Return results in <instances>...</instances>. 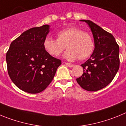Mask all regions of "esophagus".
Wrapping results in <instances>:
<instances>
[{"mask_svg": "<svg viewBox=\"0 0 126 126\" xmlns=\"http://www.w3.org/2000/svg\"><path fill=\"white\" fill-rule=\"evenodd\" d=\"M65 64L66 65H67L68 67H74V64H71V63H69V62H65Z\"/></svg>", "mask_w": 126, "mask_h": 126, "instance_id": "34e87169", "label": "esophagus"}]
</instances>
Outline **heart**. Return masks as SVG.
<instances>
[{
    "mask_svg": "<svg viewBox=\"0 0 126 126\" xmlns=\"http://www.w3.org/2000/svg\"><path fill=\"white\" fill-rule=\"evenodd\" d=\"M56 38L55 40L47 36L43 42L45 50L52 57L59 56L65 47L67 48L64 54L65 59L74 61L78 58L83 60L92 55L94 50V43L92 35L77 27L72 26L61 30L57 33Z\"/></svg>",
    "mask_w": 126,
    "mask_h": 126,
    "instance_id": "heart-1",
    "label": "heart"
}]
</instances>
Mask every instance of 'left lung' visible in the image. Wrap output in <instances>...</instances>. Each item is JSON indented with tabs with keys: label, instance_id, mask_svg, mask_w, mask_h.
<instances>
[{
	"label": "left lung",
	"instance_id": "1",
	"mask_svg": "<svg viewBox=\"0 0 126 126\" xmlns=\"http://www.w3.org/2000/svg\"><path fill=\"white\" fill-rule=\"evenodd\" d=\"M88 24L94 38V49L90 58L81 66L83 74L76 79L82 88L96 92L112 82L119 68V47L115 38L90 20H81Z\"/></svg>",
	"mask_w": 126,
	"mask_h": 126
}]
</instances>
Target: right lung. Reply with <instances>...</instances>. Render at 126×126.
I'll use <instances>...</instances> for the list:
<instances>
[{"mask_svg":"<svg viewBox=\"0 0 126 126\" xmlns=\"http://www.w3.org/2000/svg\"><path fill=\"white\" fill-rule=\"evenodd\" d=\"M50 26L29 29L10 45L6 53L7 71L17 88L35 94L45 90L53 80L61 61L50 55L43 46Z\"/></svg>","mask_w":126,"mask_h":126,"instance_id":"add662e5","label":"right lung"}]
</instances>
